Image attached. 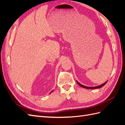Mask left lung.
<instances>
[{"label": "left lung", "mask_w": 125, "mask_h": 125, "mask_svg": "<svg viewBox=\"0 0 125 125\" xmlns=\"http://www.w3.org/2000/svg\"><path fill=\"white\" fill-rule=\"evenodd\" d=\"M76 82L77 83V84L79 85H80L81 87H83V88H85V89H98V88H101L102 87H103V86L106 83V82H107V81L105 82V83H103L102 84L100 85H99V86H94V87H89V86H84L83 85L81 84V83H79V82H78L77 81H76Z\"/></svg>", "instance_id": "left-lung-1"}]
</instances>
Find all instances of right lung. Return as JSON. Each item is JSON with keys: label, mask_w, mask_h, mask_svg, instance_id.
I'll return each mask as SVG.
<instances>
[{"label": "right lung", "mask_w": 125, "mask_h": 125, "mask_svg": "<svg viewBox=\"0 0 125 125\" xmlns=\"http://www.w3.org/2000/svg\"><path fill=\"white\" fill-rule=\"evenodd\" d=\"M52 91H51V92L50 93H51V92H52Z\"/></svg>", "instance_id": "add662e5"}]
</instances>
